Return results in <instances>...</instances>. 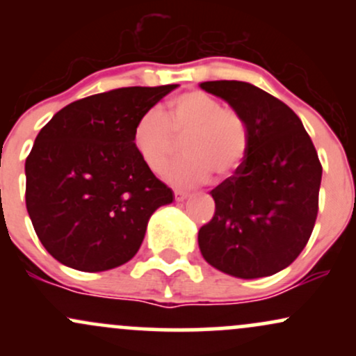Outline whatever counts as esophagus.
Returning a JSON list of instances; mask_svg holds the SVG:
<instances>
[{"label":"esophagus","instance_id":"obj_1","mask_svg":"<svg viewBox=\"0 0 356 356\" xmlns=\"http://www.w3.org/2000/svg\"><path fill=\"white\" fill-rule=\"evenodd\" d=\"M174 195H175V201H186L187 197H189V194H187V192H184V191H175L174 192Z\"/></svg>","mask_w":356,"mask_h":356}]
</instances>
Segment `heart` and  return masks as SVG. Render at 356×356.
I'll return each instance as SVG.
<instances>
[{
    "label": "heart",
    "mask_w": 356,
    "mask_h": 356,
    "mask_svg": "<svg viewBox=\"0 0 356 356\" xmlns=\"http://www.w3.org/2000/svg\"><path fill=\"white\" fill-rule=\"evenodd\" d=\"M184 157L167 169L165 177L175 186H197L209 181L212 170L229 175L243 162L248 149L246 124L238 112L222 108L206 92H186L167 105L165 117L150 108L134 125L132 144L140 161L152 172H161L175 152V138Z\"/></svg>",
    "instance_id": "heart-1"
}]
</instances>
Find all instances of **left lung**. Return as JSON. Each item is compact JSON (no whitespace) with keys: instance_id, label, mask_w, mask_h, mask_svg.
I'll list each match as a JSON object with an SVG mask.
<instances>
[{"instance_id":"obj_1","label":"left lung","mask_w":356,"mask_h":356,"mask_svg":"<svg viewBox=\"0 0 356 356\" xmlns=\"http://www.w3.org/2000/svg\"><path fill=\"white\" fill-rule=\"evenodd\" d=\"M246 124L248 149L211 191L216 212L199 229L204 259L241 280L271 276L303 251L318 214L321 164L300 117L264 90L238 80L202 81Z\"/></svg>"}]
</instances>
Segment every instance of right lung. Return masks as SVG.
Segmentation results:
<instances>
[{
  "label": "right lung",
  "instance_id": "right-lung-1",
  "mask_svg": "<svg viewBox=\"0 0 356 356\" xmlns=\"http://www.w3.org/2000/svg\"><path fill=\"white\" fill-rule=\"evenodd\" d=\"M179 85L127 87L73 102L40 130L24 164L35 232L65 266L99 273L137 254L150 216L172 189L132 144L142 113Z\"/></svg>",
  "mask_w": 356,
  "mask_h": 356
}]
</instances>
